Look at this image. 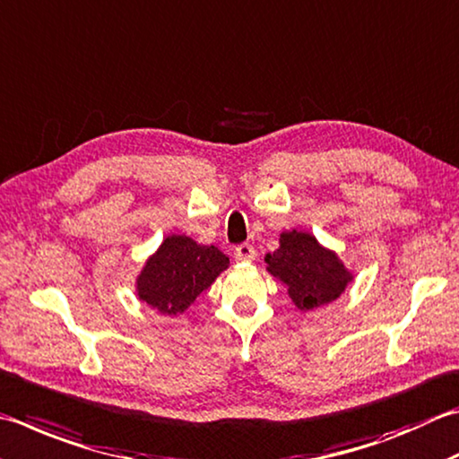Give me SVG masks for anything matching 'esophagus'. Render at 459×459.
I'll return each mask as SVG.
<instances>
[{"instance_id":"1","label":"esophagus","mask_w":459,"mask_h":459,"mask_svg":"<svg viewBox=\"0 0 459 459\" xmlns=\"http://www.w3.org/2000/svg\"><path fill=\"white\" fill-rule=\"evenodd\" d=\"M255 256H256V250L250 242H242V245L235 248V258L242 260V263H250V260H255Z\"/></svg>"}]
</instances>
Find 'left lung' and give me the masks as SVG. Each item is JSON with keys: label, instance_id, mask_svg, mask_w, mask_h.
Instances as JSON below:
<instances>
[{"label": "left lung", "instance_id": "obj_1", "mask_svg": "<svg viewBox=\"0 0 459 459\" xmlns=\"http://www.w3.org/2000/svg\"><path fill=\"white\" fill-rule=\"evenodd\" d=\"M268 271L289 286L292 302L300 310H312L336 300L350 281L336 255L322 248L307 232H284L281 248L266 256Z\"/></svg>", "mask_w": 459, "mask_h": 459}]
</instances>
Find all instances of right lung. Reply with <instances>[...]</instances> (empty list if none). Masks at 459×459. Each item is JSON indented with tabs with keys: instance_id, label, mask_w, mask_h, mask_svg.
<instances>
[{
	"instance_id": "right-lung-1",
	"label": "right lung",
	"mask_w": 459,
	"mask_h": 459,
	"mask_svg": "<svg viewBox=\"0 0 459 459\" xmlns=\"http://www.w3.org/2000/svg\"><path fill=\"white\" fill-rule=\"evenodd\" d=\"M229 258L217 247H201L188 237H169L139 276V299L160 312H185L212 284Z\"/></svg>"
}]
</instances>
